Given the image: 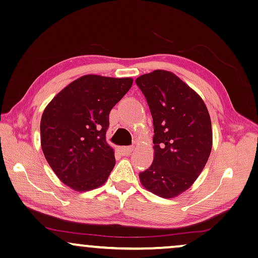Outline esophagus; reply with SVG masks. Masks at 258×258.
Listing matches in <instances>:
<instances>
[{"label": "esophagus", "mask_w": 258, "mask_h": 258, "mask_svg": "<svg viewBox=\"0 0 258 258\" xmlns=\"http://www.w3.org/2000/svg\"><path fill=\"white\" fill-rule=\"evenodd\" d=\"M119 150L122 155H131L135 148H133V146H122V148H120Z\"/></svg>", "instance_id": "1"}]
</instances>
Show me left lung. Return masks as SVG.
I'll return each mask as SVG.
<instances>
[{"mask_svg": "<svg viewBox=\"0 0 258 258\" xmlns=\"http://www.w3.org/2000/svg\"><path fill=\"white\" fill-rule=\"evenodd\" d=\"M153 120L151 167L140 172L145 189L171 199L190 188L212 150V123L204 100L180 77L165 70L139 76Z\"/></svg>", "mask_w": 258, "mask_h": 258, "instance_id": "left-lung-1", "label": "left lung"}]
</instances>
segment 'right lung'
I'll use <instances>...</instances> for the list:
<instances>
[{
  "label": "right lung",
  "mask_w": 258,
  "mask_h": 258,
  "mask_svg": "<svg viewBox=\"0 0 258 258\" xmlns=\"http://www.w3.org/2000/svg\"><path fill=\"white\" fill-rule=\"evenodd\" d=\"M133 80L86 75L59 91L45 108L40 142L54 174L74 190L99 188L115 165L107 144L109 112Z\"/></svg>",
  "instance_id": "obj_1"
}]
</instances>
